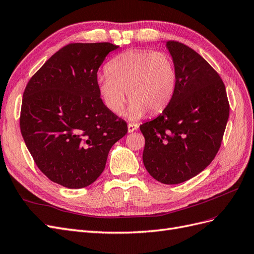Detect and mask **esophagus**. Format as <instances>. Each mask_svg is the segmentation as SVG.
Wrapping results in <instances>:
<instances>
[{"instance_id":"34e87169","label":"esophagus","mask_w":254,"mask_h":254,"mask_svg":"<svg viewBox=\"0 0 254 254\" xmlns=\"http://www.w3.org/2000/svg\"><path fill=\"white\" fill-rule=\"evenodd\" d=\"M139 128V126H137L136 124H128V132H133L135 131V130Z\"/></svg>"}]
</instances>
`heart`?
<instances>
[{
	"label": "heart",
	"mask_w": 254,
	"mask_h": 254,
	"mask_svg": "<svg viewBox=\"0 0 254 254\" xmlns=\"http://www.w3.org/2000/svg\"><path fill=\"white\" fill-rule=\"evenodd\" d=\"M98 75L96 86L106 108L121 114L126 97L131 101L126 117L136 121L149 110L162 111L171 103L177 87L173 58L164 52L133 50L120 54Z\"/></svg>",
	"instance_id": "1"
}]
</instances>
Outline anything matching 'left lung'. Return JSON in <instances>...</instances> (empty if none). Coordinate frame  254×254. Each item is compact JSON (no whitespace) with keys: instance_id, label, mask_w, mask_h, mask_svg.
Listing matches in <instances>:
<instances>
[{"instance_id":"1","label":"left lung","mask_w":254,"mask_h":254,"mask_svg":"<svg viewBox=\"0 0 254 254\" xmlns=\"http://www.w3.org/2000/svg\"><path fill=\"white\" fill-rule=\"evenodd\" d=\"M165 47L177 87L162 113L140 126L143 163L159 182L178 184L201 173L216 156L230 108L224 82L198 53L176 41Z\"/></svg>"}]
</instances>
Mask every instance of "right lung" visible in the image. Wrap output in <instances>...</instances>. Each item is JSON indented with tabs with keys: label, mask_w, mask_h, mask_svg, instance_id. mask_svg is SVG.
Instances as JSON below:
<instances>
[{
	"label": "right lung",
	"mask_w": 254,
	"mask_h": 254,
	"mask_svg": "<svg viewBox=\"0 0 254 254\" xmlns=\"http://www.w3.org/2000/svg\"><path fill=\"white\" fill-rule=\"evenodd\" d=\"M119 48L108 42L68 44L25 88L23 140L39 170L64 188L93 183L112 146L127 133L126 122L106 108L96 86L98 67Z\"/></svg>",
	"instance_id": "add662e5"
}]
</instances>
